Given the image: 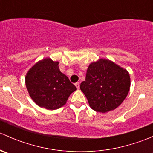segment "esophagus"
Masks as SVG:
<instances>
[{
  "mask_svg": "<svg viewBox=\"0 0 153 153\" xmlns=\"http://www.w3.org/2000/svg\"><path fill=\"white\" fill-rule=\"evenodd\" d=\"M75 86H76V87H77V89H79V88H80V84H79V82L75 83Z\"/></svg>",
  "mask_w": 153,
  "mask_h": 153,
  "instance_id": "34e87169",
  "label": "esophagus"
}]
</instances>
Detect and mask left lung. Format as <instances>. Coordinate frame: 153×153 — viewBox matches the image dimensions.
<instances>
[{"label": "left lung", "instance_id": "1", "mask_svg": "<svg viewBox=\"0 0 153 153\" xmlns=\"http://www.w3.org/2000/svg\"><path fill=\"white\" fill-rule=\"evenodd\" d=\"M129 87V72L106 59L89 64L85 81L80 85L90 107L102 113L116 109L126 98Z\"/></svg>", "mask_w": 153, "mask_h": 153}]
</instances>
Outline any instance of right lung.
Instances as JSON below:
<instances>
[{
  "label": "right lung",
  "instance_id": "add662e5",
  "mask_svg": "<svg viewBox=\"0 0 153 153\" xmlns=\"http://www.w3.org/2000/svg\"><path fill=\"white\" fill-rule=\"evenodd\" d=\"M59 63L46 58L27 72L25 81L29 95L37 105L54 110L66 104L77 88L60 71Z\"/></svg>",
  "mask_w": 153,
  "mask_h": 153
}]
</instances>
